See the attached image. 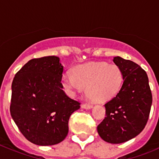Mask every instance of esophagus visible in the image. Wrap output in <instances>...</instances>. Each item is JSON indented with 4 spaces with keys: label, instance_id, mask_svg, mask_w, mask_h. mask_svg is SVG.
Masks as SVG:
<instances>
[{
    "label": "esophagus",
    "instance_id": "34e87169",
    "mask_svg": "<svg viewBox=\"0 0 159 159\" xmlns=\"http://www.w3.org/2000/svg\"><path fill=\"white\" fill-rule=\"evenodd\" d=\"M81 107L84 108V109H91V108H92V105L88 104V103H83V104L81 105Z\"/></svg>",
    "mask_w": 159,
    "mask_h": 159
}]
</instances>
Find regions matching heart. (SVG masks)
I'll use <instances>...</instances> for the list:
<instances>
[{"mask_svg":"<svg viewBox=\"0 0 159 159\" xmlns=\"http://www.w3.org/2000/svg\"><path fill=\"white\" fill-rule=\"evenodd\" d=\"M71 73L72 75H63L61 84L64 90L73 95L85 88L87 96L93 102L109 100L123 86V72L116 64L89 62L75 67Z\"/></svg>","mask_w":159,"mask_h":159,"instance_id":"obj_1","label":"heart"}]
</instances>
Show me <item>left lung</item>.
Returning <instances> with one entry per match:
<instances>
[{
	"label": "left lung",
	"instance_id": "1",
	"mask_svg": "<svg viewBox=\"0 0 159 159\" xmlns=\"http://www.w3.org/2000/svg\"><path fill=\"white\" fill-rule=\"evenodd\" d=\"M120 67L123 83L119 93L105 104L106 117L97 127L99 136L114 144L125 143L136 137L144 129L152 104L148 76L134 62L114 57Z\"/></svg>",
	"mask_w": 159,
	"mask_h": 159
}]
</instances>
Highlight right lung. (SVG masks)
<instances>
[{
	"label": "right lung",
	"mask_w": 159,
	"mask_h": 159,
	"mask_svg": "<svg viewBox=\"0 0 159 159\" xmlns=\"http://www.w3.org/2000/svg\"><path fill=\"white\" fill-rule=\"evenodd\" d=\"M63 71L57 57L32 59L12 80L11 116L22 134L36 145L62 142L70 116L80 107L62 90Z\"/></svg>",
	"instance_id": "obj_1"
}]
</instances>
